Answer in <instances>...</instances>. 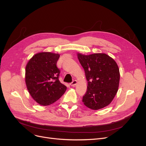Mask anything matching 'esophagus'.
I'll list each match as a JSON object with an SVG mask.
<instances>
[{
  "label": "esophagus",
  "instance_id": "34e87169",
  "mask_svg": "<svg viewBox=\"0 0 146 146\" xmlns=\"http://www.w3.org/2000/svg\"><path fill=\"white\" fill-rule=\"evenodd\" d=\"M76 84H77V81H76V80H74L72 82H71L70 83V85L72 86H74Z\"/></svg>",
  "mask_w": 146,
  "mask_h": 146
}]
</instances>
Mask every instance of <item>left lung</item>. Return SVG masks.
I'll return each instance as SVG.
<instances>
[{
    "instance_id": "1",
    "label": "left lung",
    "mask_w": 146,
    "mask_h": 146,
    "mask_svg": "<svg viewBox=\"0 0 146 146\" xmlns=\"http://www.w3.org/2000/svg\"><path fill=\"white\" fill-rule=\"evenodd\" d=\"M78 57L88 81L87 92L82 99L84 105L94 110L108 106L118 89L120 74L117 63L104 53L88 56L78 53Z\"/></svg>"
}]
</instances>
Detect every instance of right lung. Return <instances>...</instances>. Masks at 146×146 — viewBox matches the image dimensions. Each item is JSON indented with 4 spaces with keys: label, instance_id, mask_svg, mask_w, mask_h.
<instances>
[{
    "label": "right lung",
    "instance_id": "1",
    "mask_svg": "<svg viewBox=\"0 0 146 146\" xmlns=\"http://www.w3.org/2000/svg\"><path fill=\"white\" fill-rule=\"evenodd\" d=\"M59 57V54L42 52L35 54L27 64L25 83L28 90L41 105L55 102L67 89L58 79L60 70L57 62Z\"/></svg>",
    "mask_w": 146,
    "mask_h": 146
}]
</instances>
